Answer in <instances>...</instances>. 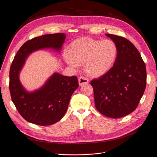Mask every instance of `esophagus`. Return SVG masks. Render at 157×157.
Returning <instances> with one entry per match:
<instances>
[{
  "instance_id": "obj_1",
  "label": "esophagus",
  "mask_w": 157,
  "mask_h": 157,
  "mask_svg": "<svg viewBox=\"0 0 157 157\" xmlns=\"http://www.w3.org/2000/svg\"><path fill=\"white\" fill-rule=\"evenodd\" d=\"M87 83H89V80L87 79L86 78H85L84 77L78 78V84H79V86L87 84Z\"/></svg>"
}]
</instances>
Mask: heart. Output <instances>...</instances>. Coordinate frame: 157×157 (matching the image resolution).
Masks as SVG:
<instances>
[{
  "mask_svg": "<svg viewBox=\"0 0 157 157\" xmlns=\"http://www.w3.org/2000/svg\"><path fill=\"white\" fill-rule=\"evenodd\" d=\"M64 58L69 65L77 67L84 64V70L92 78L102 77L112 69L118 56V48L110 39L99 40L83 36L69 45Z\"/></svg>",
  "mask_w": 157,
  "mask_h": 157,
  "instance_id": "heart-1",
  "label": "heart"
}]
</instances>
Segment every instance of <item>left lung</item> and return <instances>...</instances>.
Listing matches in <instances>:
<instances>
[{"label":"left lung","instance_id":"8db88e82","mask_svg":"<svg viewBox=\"0 0 157 157\" xmlns=\"http://www.w3.org/2000/svg\"><path fill=\"white\" fill-rule=\"evenodd\" d=\"M117 44V60L106 74L93 79L96 109L103 115L121 118L134 112L146 88L145 63L134 44L122 36L106 34Z\"/></svg>","mask_w":157,"mask_h":157}]
</instances>
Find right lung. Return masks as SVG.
Here are the masks:
<instances>
[{
    "mask_svg": "<svg viewBox=\"0 0 157 157\" xmlns=\"http://www.w3.org/2000/svg\"><path fill=\"white\" fill-rule=\"evenodd\" d=\"M65 39V34L59 33L44 35L28 40L12 62L9 71L11 99L18 112L30 123L45 126L60 121L67 112L72 94L78 87L77 77L55 73L40 89L29 93L19 79L20 72L30 53L45 48L59 51Z\"/></svg>",
    "mask_w": 157,
    "mask_h": 157,
    "instance_id": "right-lung-1",
    "label": "right lung"
}]
</instances>
